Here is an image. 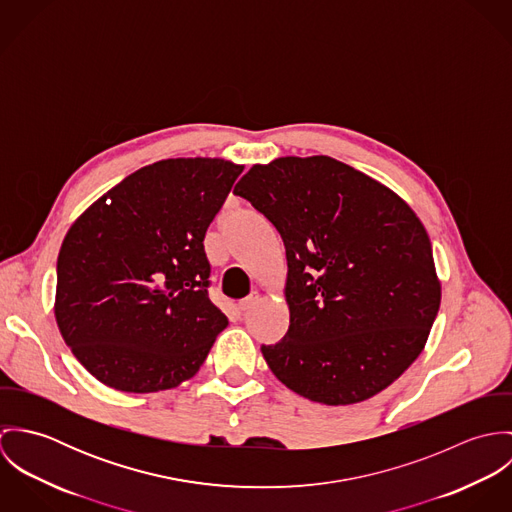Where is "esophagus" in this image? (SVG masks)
Returning <instances> with one entry per match:
<instances>
[{"label": "esophagus", "instance_id": "esophagus-1", "mask_svg": "<svg viewBox=\"0 0 512 512\" xmlns=\"http://www.w3.org/2000/svg\"><path fill=\"white\" fill-rule=\"evenodd\" d=\"M258 299H260V295H258V293H252V295L244 297V299L238 303V309H240V311H248L254 303H258Z\"/></svg>", "mask_w": 512, "mask_h": 512}]
</instances>
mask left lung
Returning <instances> with one entry per match:
<instances>
[{
  "mask_svg": "<svg viewBox=\"0 0 512 512\" xmlns=\"http://www.w3.org/2000/svg\"><path fill=\"white\" fill-rule=\"evenodd\" d=\"M234 195L286 246L290 329L262 347L280 382L307 400L347 406L420 357L441 284L430 236L404 199L327 155L256 163Z\"/></svg>",
  "mask_w": 512,
  "mask_h": 512,
  "instance_id": "obj_1",
  "label": "left lung"
}]
</instances>
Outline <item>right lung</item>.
Wrapping results in <instances>:
<instances>
[{"mask_svg": "<svg viewBox=\"0 0 512 512\" xmlns=\"http://www.w3.org/2000/svg\"><path fill=\"white\" fill-rule=\"evenodd\" d=\"M242 169L220 157L161 159L74 220L57 260L55 319L96 380L149 394L205 363L228 319L207 293L203 240Z\"/></svg>", "mask_w": 512, "mask_h": 512, "instance_id": "right-lung-1", "label": "right lung"}]
</instances>
